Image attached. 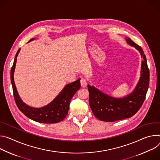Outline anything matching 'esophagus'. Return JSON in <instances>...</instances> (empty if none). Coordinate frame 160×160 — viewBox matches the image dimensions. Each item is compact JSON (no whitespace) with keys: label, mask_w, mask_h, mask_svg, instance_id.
<instances>
[{"label":"esophagus","mask_w":160,"mask_h":160,"mask_svg":"<svg viewBox=\"0 0 160 160\" xmlns=\"http://www.w3.org/2000/svg\"><path fill=\"white\" fill-rule=\"evenodd\" d=\"M86 85H87L86 81L84 79H81V87L84 88V87H86Z\"/></svg>","instance_id":"34e87169"}]
</instances>
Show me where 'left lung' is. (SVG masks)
<instances>
[{
  "instance_id": "1",
  "label": "left lung",
  "mask_w": 160,
  "mask_h": 160,
  "mask_svg": "<svg viewBox=\"0 0 160 160\" xmlns=\"http://www.w3.org/2000/svg\"><path fill=\"white\" fill-rule=\"evenodd\" d=\"M125 39L127 44L134 47L142 58L140 77L132 92L122 98L113 97L93 86L88 85L90 108L94 116L100 121L113 122L131 118L142 105L148 90L149 70L143 49L130 38Z\"/></svg>"
}]
</instances>
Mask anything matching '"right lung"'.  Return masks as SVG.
Returning <instances> with one entry per match:
<instances>
[{
  "instance_id": "right-lung-1",
  "label": "right lung",
  "mask_w": 160,
  "mask_h": 160,
  "mask_svg": "<svg viewBox=\"0 0 160 160\" xmlns=\"http://www.w3.org/2000/svg\"><path fill=\"white\" fill-rule=\"evenodd\" d=\"M35 39L33 38L29 42ZM20 51L18 50L12 67L11 70V82L14 100L18 108L28 118L41 123H57L63 121L67 116L69 109V104L74 94L81 87L80 79L76 81L67 84L65 86L61 92L49 103L40 108L30 107L24 103L17 92L14 81V72L15 70L17 57Z\"/></svg>"
}]
</instances>
